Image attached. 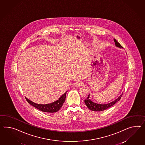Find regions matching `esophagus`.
Here are the masks:
<instances>
[{
    "mask_svg": "<svg viewBox=\"0 0 145 145\" xmlns=\"http://www.w3.org/2000/svg\"><path fill=\"white\" fill-rule=\"evenodd\" d=\"M82 84L81 82H79V81H77V82H75L74 83V85L76 87H80L82 86Z\"/></svg>",
    "mask_w": 145,
    "mask_h": 145,
    "instance_id": "esophagus-1",
    "label": "esophagus"
}]
</instances>
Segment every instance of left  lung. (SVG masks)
<instances>
[{
    "label": "left lung",
    "mask_w": 145,
    "mask_h": 145,
    "mask_svg": "<svg viewBox=\"0 0 145 145\" xmlns=\"http://www.w3.org/2000/svg\"><path fill=\"white\" fill-rule=\"evenodd\" d=\"M114 40L115 43V46L116 47H118L119 48H123V47L120 45L119 42L116 40L115 38H114ZM123 95V93L121 94L117 98H116L114 101H112V102L108 103V104H97L96 103H94L89 99L90 98V94H89L88 97L86 98V99L84 100L86 105L87 107L89 108L90 110L94 111V112H101L103 111L106 109H107L111 107L112 106H114L116 103H117L119 100L120 99L121 97Z\"/></svg>",
    "instance_id": "1"
}]
</instances>
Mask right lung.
<instances>
[{
	"instance_id": "right-lung-1",
	"label": "right lung",
	"mask_w": 145,
	"mask_h": 145,
	"mask_svg": "<svg viewBox=\"0 0 145 145\" xmlns=\"http://www.w3.org/2000/svg\"><path fill=\"white\" fill-rule=\"evenodd\" d=\"M67 91L64 93L62 96L60 97L59 98L58 100L55 101L54 102L48 104H38L35 103L32 101L28 99V98H26V100L28 101V103L31 105V106H33L34 107L37 108L38 109L40 110L42 112H50L53 113L59 111L60 109L62 107L63 103L66 99V93Z\"/></svg>"
}]
</instances>
